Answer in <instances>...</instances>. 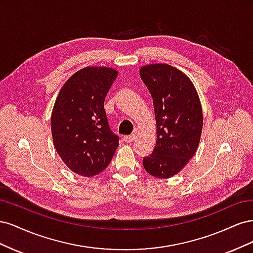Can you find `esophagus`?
I'll return each mask as SVG.
<instances>
[{"label":"esophagus","mask_w":253,"mask_h":253,"mask_svg":"<svg viewBox=\"0 0 253 253\" xmlns=\"http://www.w3.org/2000/svg\"><path fill=\"white\" fill-rule=\"evenodd\" d=\"M136 138V134H132V135H128V136H125L124 137V140L126 142V143H131L132 141H134Z\"/></svg>","instance_id":"1"}]
</instances>
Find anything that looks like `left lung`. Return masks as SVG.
Returning <instances> with one entry per match:
<instances>
[{"label":"left lung","mask_w":253,"mask_h":253,"mask_svg":"<svg viewBox=\"0 0 253 253\" xmlns=\"http://www.w3.org/2000/svg\"><path fill=\"white\" fill-rule=\"evenodd\" d=\"M140 78L153 98L156 145L143 167L157 178L178 174L194 156L203 129V109L192 81L166 63L140 67Z\"/></svg>","instance_id":"8db88e82"}]
</instances>
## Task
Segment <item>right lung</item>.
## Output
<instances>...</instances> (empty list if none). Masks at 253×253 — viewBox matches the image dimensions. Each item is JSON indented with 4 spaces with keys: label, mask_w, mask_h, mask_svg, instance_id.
<instances>
[{
    "label": "right lung",
    "mask_w": 253,
    "mask_h": 253,
    "mask_svg": "<svg viewBox=\"0 0 253 253\" xmlns=\"http://www.w3.org/2000/svg\"><path fill=\"white\" fill-rule=\"evenodd\" d=\"M118 71L87 66L61 87L53 104L50 126L59 156L74 173L91 177L111 163L119 138L109 126L104 100Z\"/></svg>",
    "instance_id": "1"
}]
</instances>
